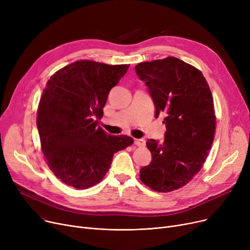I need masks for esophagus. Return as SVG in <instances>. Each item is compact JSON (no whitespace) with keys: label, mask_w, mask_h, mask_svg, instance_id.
Wrapping results in <instances>:
<instances>
[{"label":"esophagus","mask_w":250,"mask_h":250,"mask_svg":"<svg viewBox=\"0 0 250 250\" xmlns=\"http://www.w3.org/2000/svg\"><path fill=\"white\" fill-rule=\"evenodd\" d=\"M145 144H146V142L144 139H136L135 140V145L138 147H144L145 146Z\"/></svg>","instance_id":"1"}]
</instances>
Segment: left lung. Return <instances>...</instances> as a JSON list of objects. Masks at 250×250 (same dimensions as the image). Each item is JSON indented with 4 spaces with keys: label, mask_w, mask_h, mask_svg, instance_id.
Returning <instances> with one entry per match:
<instances>
[{
    "label": "left lung",
    "mask_w": 250,
    "mask_h": 250,
    "mask_svg": "<svg viewBox=\"0 0 250 250\" xmlns=\"http://www.w3.org/2000/svg\"><path fill=\"white\" fill-rule=\"evenodd\" d=\"M135 70L149 89L155 117L165 114L166 125L162 145L147 141L152 161L140 170V178L155 191L178 189L200 171L212 147L216 129L212 92L200 70L177 58L140 62Z\"/></svg>",
    "instance_id": "8db88e82"
}]
</instances>
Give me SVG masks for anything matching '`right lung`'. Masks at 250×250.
<instances>
[{"instance_id": "right-lung-1", "label": "right lung", "mask_w": 250, "mask_h": 250, "mask_svg": "<svg viewBox=\"0 0 250 250\" xmlns=\"http://www.w3.org/2000/svg\"><path fill=\"white\" fill-rule=\"evenodd\" d=\"M129 64L77 61L50 77L37 108L42 150L54 174L64 185L86 189L106 174L114 153L134 143L97 126L109 91Z\"/></svg>"}]
</instances>
